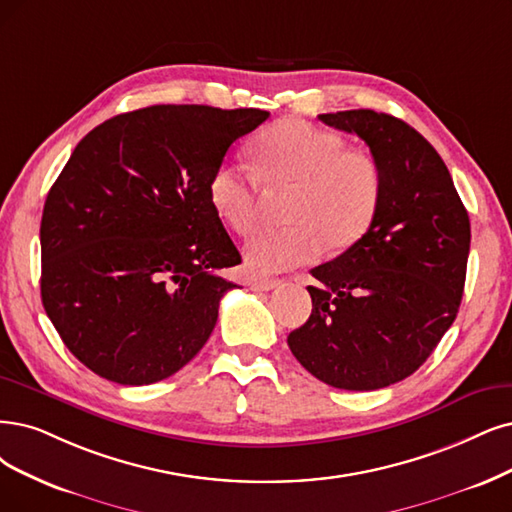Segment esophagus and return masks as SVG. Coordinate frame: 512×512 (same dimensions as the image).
Here are the masks:
<instances>
[{
  "mask_svg": "<svg viewBox=\"0 0 512 512\" xmlns=\"http://www.w3.org/2000/svg\"><path fill=\"white\" fill-rule=\"evenodd\" d=\"M280 285H282L280 278H255L251 282V289L253 291H272V289H276Z\"/></svg>",
  "mask_w": 512,
  "mask_h": 512,
  "instance_id": "obj_1",
  "label": "esophagus"
}]
</instances>
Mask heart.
Segmentation results:
<instances>
[{"label":"heart","mask_w":512,"mask_h":512,"mask_svg":"<svg viewBox=\"0 0 512 512\" xmlns=\"http://www.w3.org/2000/svg\"><path fill=\"white\" fill-rule=\"evenodd\" d=\"M253 158L261 181L295 189L282 230L259 234L246 246L255 272L270 274L314 261L325 249L342 253L361 242L380 213L382 166L365 151L348 149L337 132L304 120H285L255 139ZM217 215L240 236L261 223V183L249 168L221 162L208 179Z\"/></svg>","instance_id":"1"}]
</instances>
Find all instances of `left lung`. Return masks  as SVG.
Listing matches in <instances>:
<instances>
[{
	"instance_id": "left-lung-1",
	"label": "left lung",
	"mask_w": 512,
	"mask_h": 512,
	"mask_svg": "<svg viewBox=\"0 0 512 512\" xmlns=\"http://www.w3.org/2000/svg\"><path fill=\"white\" fill-rule=\"evenodd\" d=\"M361 137L384 196L367 236L310 274L312 314L287 342L320 382L377 390L418 371L456 320L470 221L441 156L407 122L373 109L320 113Z\"/></svg>"
}]
</instances>
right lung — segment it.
I'll use <instances>...</instances> for the list:
<instances>
[{"label": "right lung", "mask_w": 512, "mask_h": 512, "mask_svg": "<svg viewBox=\"0 0 512 512\" xmlns=\"http://www.w3.org/2000/svg\"><path fill=\"white\" fill-rule=\"evenodd\" d=\"M270 113L151 105L99 124L50 187L42 304L63 344L122 386L166 380L211 337L242 261L208 198L230 145Z\"/></svg>", "instance_id": "obj_1"}]
</instances>
